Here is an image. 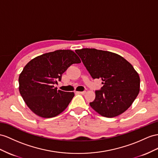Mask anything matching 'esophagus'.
I'll use <instances>...</instances> for the list:
<instances>
[{"label":"esophagus","instance_id":"1","mask_svg":"<svg viewBox=\"0 0 158 158\" xmlns=\"http://www.w3.org/2000/svg\"><path fill=\"white\" fill-rule=\"evenodd\" d=\"M77 94H79L84 95V94H86V91H77Z\"/></svg>","mask_w":158,"mask_h":158}]
</instances>
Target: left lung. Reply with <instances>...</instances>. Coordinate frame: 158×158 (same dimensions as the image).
I'll list each match as a JSON object with an SVG mask.
<instances>
[{
  "label": "left lung",
  "mask_w": 158,
  "mask_h": 158,
  "mask_svg": "<svg viewBox=\"0 0 158 158\" xmlns=\"http://www.w3.org/2000/svg\"><path fill=\"white\" fill-rule=\"evenodd\" d=\"M93 79H102L103 87L95 91L91 107L101 115L114 118L131 106L139 92L140 79L122 56L96 48L75 50Z\"/></svg>",
  "instance_id": "1"
}]
</instances>
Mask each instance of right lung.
Wrapping results in <instances>:
<instances>
[{"label": "right lung", "instance_id": "obj_1", "mask_svg": "<svg viewBox=\"0 0 158 158\" xmlns=\"http://www.w3.org/2000/svg\"><path fill=\"white\" fill-rule=\"evenodd\" d=\"M81 60L71 50H56L32 59L19 75V91L27 106L41 118H53L63 112L74 97L54 87L71 64Z\"/></svg>", "mask_w": 158, "mask_h": 158}]
</instances>
